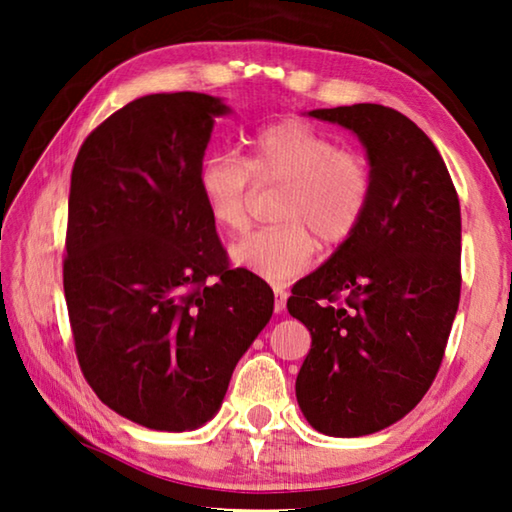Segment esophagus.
I'll return each instance as SVG.
<instances>
[{
  "instance_id": "1",
  "label": "esophagus",
  "mask_w": 512,
  "mask_h": 512,
  "mask_svg": "<svg viewBox=\"0 0 512 512\" xmlns=\"http://www.w3.org/2000/svg\"><path fill=\"white\" fill-rule=\"evenodd\" d=\"M273 293H275V314H282L284 311V307H287V298H289V291L287 289H282V287H275L273 289Z\"/></svg>"
}]
</instances>
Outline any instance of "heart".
<instances>
[{
  "mask_svg": "<svg viewBox=\"0 0 512 512\" xmlns=\"http://www.w3.org/2000/svg\"><path fill=\"white\" fill-rule=\"evenodd\" d=\"M255 185L284 187L277 205L282 225L250 232L232 246L230 257L268 282H287L305 271L318 239L325 246L345 244L361 228L375 192L366 155L341 149L298 119L259 128L246 140L244 160L219 151L198 167L207 214L232 235L248 228Z\"/></svg>",
  "mask_w": 512,
  "mask_h": 512,
  "instance_id": "obj_1",
  "label": "heart"
}]
</instances>
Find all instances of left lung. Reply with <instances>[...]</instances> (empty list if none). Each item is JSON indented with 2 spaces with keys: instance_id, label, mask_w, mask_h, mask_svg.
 Listing matches in <instances>:
<instances>
[{
  "instance_id": "1",
  "label": "left lung",
  "mask_w": 512,
  "mask_h": 512,
  "mask_svg": "<svg viewBox=\"0 0 512 512\" xmlns=\"http://www.w3.org/2000/svg\"><path fill=\"white\" fill-rule=\"evenodd\" d=\"M357 133L375 178L361 228L291 289L311 334L296 379L307 422L368 436L429 391L461 298V205L433 142L379 103L311 110Z\"/></svg>"
}]
</instances>
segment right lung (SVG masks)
<instances>
[{
    "label": "right lung",
    "mask_w": 512,
    "mask_h": 512,
    "mask_svg": "<svg viewBox=\"0 0 512 512\" xmlns=\"http://www.w3.org/2000/svg\"><path fill=\"white\" fill-rule=\"evenodd\" d=\"M225 112L210 94H149L74 160L63 287L76 357L103 404L149 429L210 420L273 314L271 287L230 266L198 192Z\"/></svg>",
    "instance_id": "add662e5"
}]
</instances>
